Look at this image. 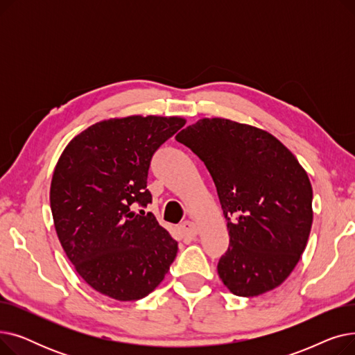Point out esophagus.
Returning a JSON list of instances; mask_svg holds the SVG:
<instances>
[{
  "instance_id": "esophagus-1",
  "label": "esophagus",
  "mask_w": 355,
  "mask_h": 355,
  "mask_svg": "<svg viewBox=\"0 0 355 355\" xmlns=\"http://www.w3.org/2000/svg\"><path fill=\"white\" fill-rule=\"evenodd\" d=\"M180 229L185 239H194L198 234V227L193 221H184Z\"/></svg>"
}]
</instances>
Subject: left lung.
Here are the masks:
<instances>
[{"mask_svg":"<svg viewBox=\"0 0 355 355\" xmlns=\"http://www.w3.org/2000/svg\"><path fill=\"white\" fill-rule=\"evenodd\" d=\"M175 139L207 166L230 245L217 272L230 292L257 296L285 282L312 226V187L289 149L263 129L204 118Z\"/></svg>","mask_w":355,"mask_h":355,"instance_id":"left-lung-1","label":"left lung"}]
</instances>
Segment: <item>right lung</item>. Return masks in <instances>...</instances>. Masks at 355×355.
Here are the masks:
<instances>
[{"label": "right lung", "instance_id": "right-lung-1", "mask_svg": "<svg viewBox=\"0 0 355 355\" xmlns=\"http://www.w3.org/2000/svg\"><path fill=\"white\" fill-rule=\"evenodd\" d=\"M185 125L178 116L101 121L74 137L54 168L50 207L55 233L74 269L99 293L137 301L170 270L178 243L146 207L149 164Z\"/></svg>", "mask_w": 355, "mask_h": 355}]
</instances>
